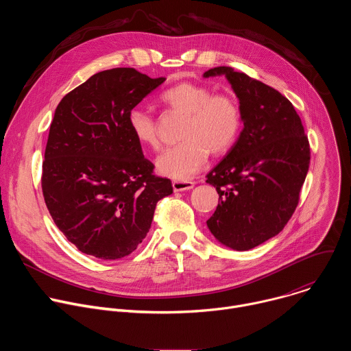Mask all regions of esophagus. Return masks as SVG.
I'll use <instances>...</instances> for the list:
<instances>
[{
    "instance_id": "esophagus-1",
    "label": "esophagus",
    "mask_w": 351,
    "mask_h": 351,
    "mask_svg": "<svg viewBox=\"0 0 351 351\" xmlns=\"http://www.w3.org/2000/svg\"><path fill=\"white\" fill-rule=\"evenodd\" d=\"M172 187H173V191H184V190L193 189L194 183L190 180H173Z\"/></svg>"
}]
</instances>
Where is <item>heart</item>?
I'll use <instances>...</instances> for the list:
<instances>
[{
	"mask_svg": "<svg viewBox=\"0 0 351 351\" xmlns=\"http://www.w3.org/2000/svg\"><path fill=\"white\" fill-rule=\"evenodd\" d=\"M161 103L175 115L183 117L175 147L164 152L156 161L158 173L186 180L204 167L210 153L226 154L241 130V111L236 99L226 94H214L208 86L182 82L161 95ZM128 126L134 140L152 149H158V122L141 108L128 114Z\"/></svg>",
	"mask_w": 351,
	"mask_h": 351,
	"instance_id": "1",
	"label": "heart"
}]
</instances>
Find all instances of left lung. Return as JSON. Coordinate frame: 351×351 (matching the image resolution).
<instances>
[{"instance_id":"left-lung-1","label":"left lung","mask_w":351,"mask_h":351,"mask_svg":"<svg viewBox=\"0 0 351 351\" xmlns=\"http://www.w3.org/2000/svg\"><path fill=\"white\" fill-rule=\"evenodd\" d=\"M203 76L228 79L244 126L207 175L221 198L207 226L221 244L245 252L276 236L293 215L310 167V144L302 119L278 90L230 66Z\"/></svg>"}]
</instances>
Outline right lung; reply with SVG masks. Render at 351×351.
<instances>
[{"label": "right lung", "mask_w": 351, "mask_h": 351, "mask_svg": "<svg viewBox=\"0 0 351 351\" xmlns=\"http://www.w3.org/2000/svg\"><path fill=\"white\" fill-rule=\"evenodd\" d=\"M165 82L133 68L98 72L68 93L49 126L43 194L58 229L99 260L129 256L152 228L169 179L153 175L128 114Z\"/></svg>", "instance_id": "obj_1"}]
</instances>
